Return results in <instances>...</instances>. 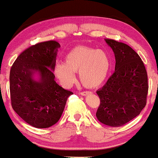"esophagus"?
<instances>
[{"label": "esophagus", "mask_w": 158, "mask_h": 158, "mask_svg": "<svg viewBox=\"0 0 158 158\" xmlns=\"http://www.w3.org/2000/svg\"><path fill=\"white\" fill-rule=\"evenodd\" d=\"M81 95H83V96H85V95L87 94H91V91H82V92L80 93Z\"/></svg>", "instance_id": "obj_1"}]
</instances>
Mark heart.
Segmentation results:
<instances>
[{
    "instance_id": "1",
    "label": "heart",
    "mask_w": 158,
    "mask_h": 158,
    "mask_svg": "<svg viewBox=\"0 0 158 158\" xmlns=\"http://www.w3.org/2000/svg\"><path fill=\"white\" fill-rule=\"evenodd\" d=\"M109 69L110 58L106 52L78 45L65 56V62H56L54 73L62 84L69 86L75 81V73L79 72L82 84L88 88H94L105 81Z\"/></svg>"
}]
</instances>
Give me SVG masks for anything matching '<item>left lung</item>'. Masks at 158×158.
I'll list each match as a JSON object with an SVG mask.
<instances>
[{
    "mask_svg": "<svg viewBox=\"0 0 158 158\" xmlns=\"http://www.w3.org/2000/svg\"><path fill=\"white\" fill-rule=\"evenodd\" d=\"M114 52V74L97 91L100 105L96 116L110 127L124 125L139 116L147 103L148 79L145 66L139 54L127 44L106 39Z\"/></svg>",
    "mask_w": 158,
    "mask_h": 158,
    "instance_id": "obj_1",
    "label": "left lung"
}]
</instances>
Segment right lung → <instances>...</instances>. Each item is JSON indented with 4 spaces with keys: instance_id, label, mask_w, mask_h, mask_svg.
Here are the masks:
<instances>
[{
    "instance_id": "1",
    "label": "right lung",
    "mask_w": 158,
    "mask_h": 158,
    "mask_svg": "<svg viewBox=\"0 0 158 158\" xmlns=\"http://www.w3.org/2000/svg\"><path fill=\"white\" fill-rule=\"evenodd\" d=\"M60 44L54 40L40 42L19 54L10 70V96L15 112L36 128L57 123L67 98L73 94L55 81L53 72ZM38 73L40 79L33 78Z\"/></svg>"
}]
</instances>
